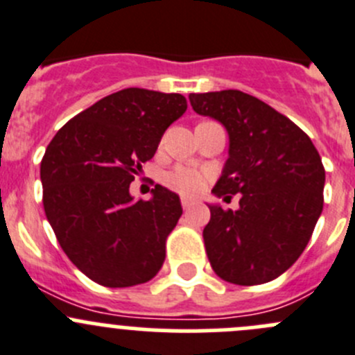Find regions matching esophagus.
Wrapping results in <instances>:
<instances>
[{
  "label": "esophagus",
  "instance_id": "esophagus-1",
  "mask_svg": "<svg viewBox=\"0 0 355 355\" xmlns=\"http://www.w3.org/2000/svg\"><path fill=\"white\" fill-rule=\"evenodd\" d=\"M193 204H195V202L191 200V198H188V197L181 198V205H183L184 211H190V207H191V205H193Z\"/></svg>",
  "mask_w": 355,
  "mask_h": 355
}]
</instances>
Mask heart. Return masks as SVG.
Here are the masks:
<instances>
[{"label":"heart","instance_id":"heart-1","mask_svg":"<svg viewBox=\"0 0 355 355\" xmlns=\"http://www.w3.org/2000/svg\"><path fill=\"white\" fill-rule=\"evenodd\" d=\"M209 175L190 165H180L165 175V184L181 195H195L205 187Z\"/></svg>","mask_w":355,"mask_h":355}]
</instances>
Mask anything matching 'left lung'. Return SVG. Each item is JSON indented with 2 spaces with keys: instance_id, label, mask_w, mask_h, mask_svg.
<instances>
[{
  "instance_id": "1",
  "label": "left lung",
  "mask_w": 355,
  "mask_h": 355,
  "mask_svg": "<svg viewBox=\"0 0 355 355\" xmlns=\"http://www.w3.org/2000/svg\"><path fill=\"white\" fill-rule=\"evenodd\" d=\"M191 107L225 125L230 148L212 193L237 211L209 205L204 228L216 275L239 286L273 281L309 244L324 204L322 160L288 116L241 90L190 94Z\"/></svg>"
}]
</instances>
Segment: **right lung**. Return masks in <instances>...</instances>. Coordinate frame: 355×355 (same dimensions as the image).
<instances>
[{"label":"right lung","instance_id":"obj_1","mask_svg":"<svg viewBox=\"0 0 355 355\" xmlns=\"http://www.w3.org/2000/svg\"><path fill=\"white\" fill-rule=\"evenodd\" d=\"M187 107L181 94L123 89L71 118L46 146V219L67 258L97 284H143L164 265L180 197L157 184L151 200H134L129 188Z\"/></svg>","mask_w":355,"mask_h":355}]
</instances>
